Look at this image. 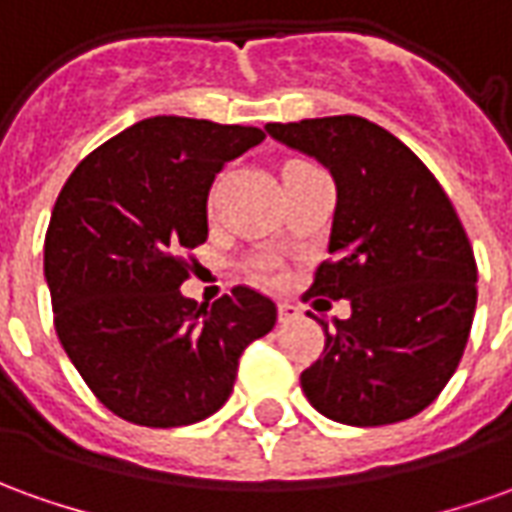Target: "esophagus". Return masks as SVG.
Segmentation results:
<instances>
[{
    "label": "esophagus",
    "mask_w": 512,
    "mask_h": 512,
    "mask_svg": "<svg viewBox=\"0 0 512 512\" xmlns=\"http://www.w3.org/2000/svg\"><path fill=\"white\" fill-rule=\"evenodd\" d=\"M277 316H280V322H283V325H288V322L300 319V308H297V305H291V302H280V305H277Z\"/></svg>",
    "instance_id": "34e87169"
}]
</instances>
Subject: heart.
Segmentation results:
<instances>
[{
	"label": "heart",
	"instance_id": "obj_1",
	"mask_svg": "<svg viewBox=\"0 0 512 512\" xmlns=\"http://www.w3.org/2000/svg\"><path fill=\"white\" fill-rule=\"evenodd\" d=\"M257 271H260L263 277H269L271 271H274V266H271V263H260V269H257Z\"/></svg>",
	"mask_w": 512,
	"mask_h": 512
}]
</instances>
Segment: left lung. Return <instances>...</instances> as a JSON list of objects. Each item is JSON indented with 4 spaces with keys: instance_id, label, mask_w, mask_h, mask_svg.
<instances>
[{
    "instance_id": "left-lung-1",
    "label": "left lung",
    "mask_w": 512,
    "mask_h": 512,
    "mask_svg": "<svg viewBox=\"0 0 512 512\" xmlns=\"http://www.w3.org/2000/svg\"><path fill=\"white\" fill-rule=\"evenodd\" d=\"M336 182L330 260L305 297L347 300L325 353L300 375L319 415L387 426L429 406L460 364L476 311V260L431 170L356 114L269 123Z\"/></svg>"
}]
</instances>
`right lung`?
<instances>
[{
  "label": "right lung",
  "mask_w": 512,
  "mask_h": 512,
  "mask_svg": "<svg viewBox=\"0 0 512 512\" xmlns=\"http://www.w3.org/2000/svg\"><path fill=\"white\" fill-rule=\"evenodd\" d=\"M266 139L252 125L148 117L66 179L44 238L55 330L86 387L137 426H190L227 403L238 358L277 322L246 285L184 297L215 173Z\"/></svg>",
  "instance_id": "1"
}]
</instances>
